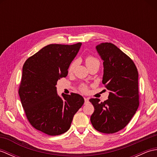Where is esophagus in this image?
<instances>
[{
  "label": "esophagus",
  "mask_w": 157,
  "mask_h": 157,
  "mask_svg": "<svg viewBox=\"0 0 157 157\" xmlns=\"http://www.w3.org/2000/svg\"><path fill=\"white\" fill-rule=\"evenodd\" d=\"M84 101H85V103H84V104H85V105L88 104V103L89 102V98H88L84 97Z\"/></svg>",
  "instance_id": "1"
}]
</instances>
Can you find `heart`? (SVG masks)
Returning a JSON list of instances; mask_svg holds the SVG:
<instances>
[{"label":"heart","mask_w":157,"mask_h":157,"mask_svg":"<svg viewBox=\"0 0 157 157\" xmlns=\"http://www.w3.org/2000/svg\"><path fill=\"white\" fill-rule=\"evenodd\" d=\"M85 62H86V66H87V67L90 66L93 64H95V63H98V64L100 63L98 59L97 58L94 57V56H88L86 58ZM75 61L72 62L71 64H70V65L69 67V69H68L69 73H71V72L73 71V70L74 69V68H75ZM79 90H80L81 92L86 93V92H88V87L86 85H82V86H80V87H79Z\"/></svg>","instance_id":"1"}]
</instances>
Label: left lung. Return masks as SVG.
I'll return each instance as SVG.
<instances>
[{"instance_id": "1", "label": "left lung", "mask_w": 157, "mask_h": 157, "mask_svg": "<svg viewBox=\"0 0 157 157\" xmlns=\"http://www.w3.org/2000/svg\"><path fill=\"white\" fill-rule=\"evenodd\" d=\"M96 48L103 61L102 84L110 92L104 102L90 99L94 107L90 121L97 131L113 134L128 124L138 108V72L134 61L112 43Z\"/></svg>"}]
</instances>
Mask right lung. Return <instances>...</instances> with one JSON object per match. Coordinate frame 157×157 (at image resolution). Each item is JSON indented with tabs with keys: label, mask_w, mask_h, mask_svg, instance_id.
Segmentation results:
<instances>
[{
	"label": "right lung",
	"mask_w": 157,
	"mask_h": 157,
	"mask_svg": "<svg viewBox=\"0 0 157 157\" xmlns=\"http://www.w3.org/2000/svg\"><path fill=\"white\" fill-rule=\"evenodd\" d=\"M81 42L72 45L52 44L26 60L23 66L19 95L29 123L49 136H58L70 128L73 117L84 99L78 94L56 93V82L67 75Z\"/></svg>",
	"instance_id": "1"
}]
</instances>
